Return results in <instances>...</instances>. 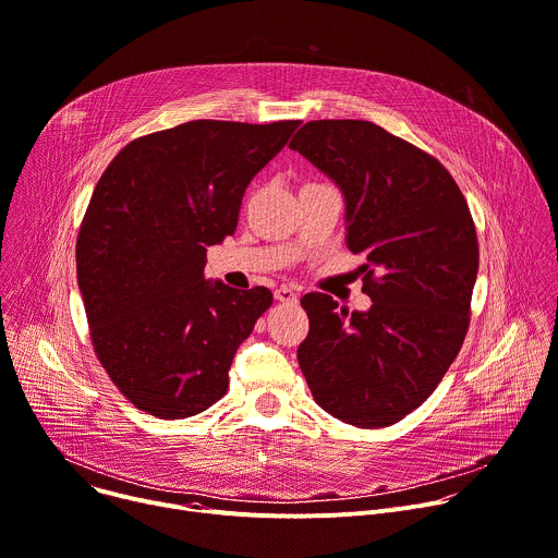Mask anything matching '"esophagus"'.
I'll return each instance as SVG.
<instances>
[{
    "instance_id": "34e87169",
    "label": "esophagus",
    "mask_w": 558,
    "mask_h": 558,
    "mask_svg": "<svg viewBox=\"0 0 558 558\" xmlns=\"http://www.w3.org/2000/svg\"><path fill=\"white\" fill-rule=\"evenodd\" d=\"M274 295H276V300H280V302H284V304H293V302H298V293H295V289H293V287H289V284L278 287Z\"/></svg>"
}]
</instances>
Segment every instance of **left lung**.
I'll return each mask as SVG.
<instances>
[{
  "label": "left lung",
  "mask_w": 558,
  "mask_h": 558,
  "mask_svg": "<svg viewBox=\"0 0 558 558\" xmlns=\"http://www.w3.org/2000/svg\"><path fill=\"white\" fill-rule=\"evenodd\" d=\"M289 147L340 187L373 302L349 313L306 293L298 364L329 415L390 426L426 402L463 344L480 269L468 203L437 158L371 121H308Z\"/></svg>",
  "instance_id": "left-lung-1"
}]
</instances>
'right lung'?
<instances>
[{"mask_svg": "<svg viewBox=\"0 0 558 558\" xmlns=\"http://www.w3.org/2000/svg\"><path fill=\"white\" fill-rule=\"evenodd\" d=\"M300 121H190L128 143L76 238V282L99 362L161 420L218 402L233 355L274 295L205 278L207 247L238 225L252 179Z\"/></svg>", "mask_w": 558, "mask_h": 558, "instance_id": "add662e5", "label": "right lung"}]
</instances>
